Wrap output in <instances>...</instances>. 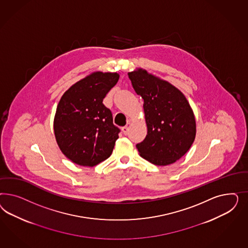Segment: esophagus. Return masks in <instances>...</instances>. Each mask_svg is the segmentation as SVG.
<instances>
[{
    "label": "esophagus",
    "instance_id": "1",
    "mask_svg": "<svg viewBox=\"0 0 248 248\" xmlns=\"http://www.w3.org/2000/svg\"><path fill=\"white\" fill-rule=\"evenodd\" d=\"M130 126H131V124L128 123L125 126H124V127L122 128V131H123V134H124V135H127Z\"/></svg>",
    "mask_w": 248,
    "mask_h": 248
}]
</instances>
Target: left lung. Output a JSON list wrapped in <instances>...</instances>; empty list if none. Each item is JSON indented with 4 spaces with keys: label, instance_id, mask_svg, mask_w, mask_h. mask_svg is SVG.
<instances>
[{
    "label": "left lung",
    "instance_id": "1",
    "mask_svg": "<svg viewBox=\"0 0 248 248\" xmlns=\"http://www.w3.org/2000/svg\"><path fill=\"white\" fill-rule=\"evenodd\" d=\"M128 76L143 99L147 135L136 144L140 155L155 165L175 163L187 153L196 135L195 114L187 99L172 83L143 68Z\"/></svg>",
    "mask_w": 248,
    "mask_h": 248
}]
</instances>
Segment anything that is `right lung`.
<instances>
[{
	"label": "right lung",
	"mask_w": 248,
	"mask_h": 248,
	"mask_svg": "<svg viewBox=\"0 0 248 248\" xmlns=\"http://www.w3.org/2000/svg\"><path fill=\"white\" fill-rule=\"evenodd\" d=\"M117 73L93 72L73 84L61 97L53 130L62 153L76 165L94 166L112 155L120 130L103 104L119 80Z\"/></svg>",
	"instance_id": "right-lung-1"
}]
</instances>
